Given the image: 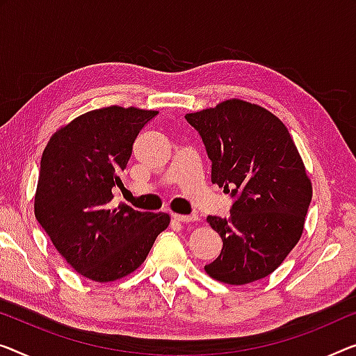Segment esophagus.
Returning <instances> with one entry per match:
<instances>
[{
	"mask_svg": "<svg viewBox=\"0 0 356 356\" xmlns=\"http://www.w3.org/2000/svg\"><path fill=\"white\" fill-rule=\"evenodd\" d=\"M174 220H179V222H185V224H188V222H196L198 220V216L196 214H190V216H184V214H172Z\"/></svg>",
	"mask_w": 356,
	"mask_h": 356,
	"instance_id": "obj_1",
	"label": "esophagus"
}]
</instances>
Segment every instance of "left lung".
<instances>
[{"instance_id":"left-lung-1","label":"left lung","mask_w":356,"mask_h":356,"mask_svg":"<svg viewBox=\"0 0 356 356\" xmlns=\"http://www.w3.org/2000/svg\"><path fill=\"white\" fill-rule=\"evenodd\" d=\"M185 120L206 147L212 184L233 200L229 217L206 219L224 241L206 273L227 284L268 277L300 240L312 201L289 131L268 110L238 99Z\"/></svg>"}]
</instances>
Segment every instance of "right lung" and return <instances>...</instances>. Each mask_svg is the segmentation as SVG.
<instances>
[{"label": "right lung", "mask_w": 356, "mask_h": 356, "mask_svg": "<svg viewBox=\"0 0 356 356\" xmlns=\"http://www.w3.org/2000/svg\"><path fill=\"white\" fill-rule=\"evenodd\" d=\"M156 115L116 105L88 111L57 131L42 152L36 220L62 257L92 281L134 272L171 220L164 212L111 206L132 144Z\"/></svg>", "instance_id": "right-lung-1"}]
</instances>
